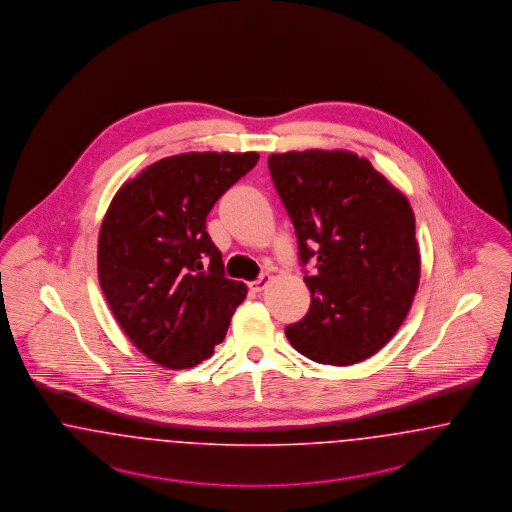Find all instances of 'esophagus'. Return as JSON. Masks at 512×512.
I'll return each mask as SVG.
<instances>
[{
    "instance_id": "1",
    "label": "esophagus",
    "mask_w": 512,
    "mask_h": 512,
    "mask_svg": "<svg viewBox=\"0 0 512 512\" xmlns=\"http://www.w3.org/2000/svg\"><path fill=\"white\" fill-rule=\"evenodd\" d=\"M269 281H271V277H269L267 273H262L260 279L248 283V287H250V290H254V292H262V290L266 289L267 285H269Z\"/></svg>"
}]
</instances>
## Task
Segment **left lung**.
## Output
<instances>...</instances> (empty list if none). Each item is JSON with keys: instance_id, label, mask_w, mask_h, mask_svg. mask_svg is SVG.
<instances>
[{"instance_id": "1", "label": "left lung", "mask_w": 512, "mask_h": 512, "mask_svg": "<svg viewBox=\"0 0 512 512\" xmlns=\"http://www.w3.org/2000/svg\"><path fill=\"white\" fill-rule=\"evenodd\" d=\"M298 237L312 304L285 327L294 350L325 365H354L398 333L421 277L415 214L373 164L350 151L267 158Z\"/></svg>"}]
</instances>
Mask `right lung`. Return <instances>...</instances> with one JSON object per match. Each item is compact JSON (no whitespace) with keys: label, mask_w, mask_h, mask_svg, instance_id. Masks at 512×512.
<instances>
[{"label":"right lung","mask_w":512,"mask_h":512,"mask_svg":"<svg viewBox=\"0 0 512 512\" xmlns=\"http://www.w3.org/2000/svg\"><path fill=\"white\" fill-rule=\"evenodd\" d=\"M258 153H183L147 166L114 195L99 231L97 271L135 348L168 369L214 354L246 287L223 273L206 216Z\"/></svg>","instance_id":"add662e5"}]
</instances>
